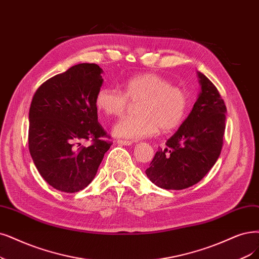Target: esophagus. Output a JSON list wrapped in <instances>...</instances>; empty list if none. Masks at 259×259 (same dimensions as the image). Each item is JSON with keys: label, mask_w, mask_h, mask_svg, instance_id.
I'll return each mask as SVG.
<instances>
[{"label": "esophagus", "mask_w": 259, "mask_h": 259, "mask_svg": "<svg viewBox=\"0 0 259 259\" xmlns=\"http://www.w3.org/2000/svg\"><path fill=\"white\" fill-rule=\"evenodd\" d=\"M116 143L120 146H130L132 144V142L130 141H122V140H117Z\"/></svg>", "instance_id": "esophagus-1"}]
</instances>
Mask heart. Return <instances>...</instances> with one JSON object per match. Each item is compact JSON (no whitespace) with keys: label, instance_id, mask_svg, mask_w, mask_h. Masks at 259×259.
I'll use <instances>...</instances> for the list:
<instances>
[{"label":"heart","instance_id":"b5f03b06","mask_svg":"<svg viewBox=\"0 0 259 259\" xmlns=\"http://www.w3.org/2000/svg\"><path fill=\"white\" fill-rule=\"evenodd\" d=\"M130 101H139L138 116L119 120L112 129L113 136L137 141L154 136L157 131L176 129L186 117L188 96L184 90L156 73L132 76L123 84L122 92L102 88L96 96V105L107 116L119 117Z\"/></svg>","mask_w":259,"mask_h":259}]
</instances>
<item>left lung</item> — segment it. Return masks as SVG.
<instances>
[{
	"label": "left lung",
	"instance_id": "left-lung-1",
	"mask_svg": "<svg viewBox=\"0 0 259 259\" xmlns=\"http://www.w3.org/2000/svg\"><path fill=\"white\" fill-rule=\"evenodd\" d=\"M200 90L192 111L145 170L156 186L183 190L202 180L221 154L226 107L213 83L197 71Z\"/></svg>",
	"mask_w": 259,
	"mask_h": 259
}]
</instances>
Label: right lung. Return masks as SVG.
<instances>
[{
    "mask_svg": "<svg viewBox=\"0 0 259 259\" xmlns=\"http://www.w3.org/2000/svg\"><path fill=\"white\" fill-rule=\"evenodd\" d=\"M103 70L78 64L46 81L34 95L28 118V149L41 177L54 189L79 192L97 174L111 143L98 122L96 96ZM91 139L89 148L82 142Z\"/></svg>",
    "mask_w": 259,
    "mask_h": 259,
    "instance_id": "right-lung-1",
    "label": "right lung"
}]
</instances>
